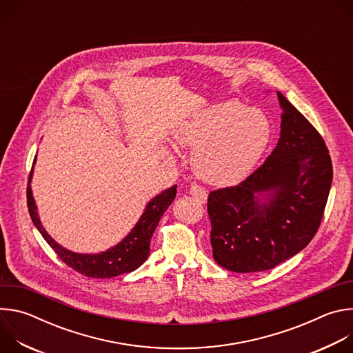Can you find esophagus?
<instances>
[{"instance_id": "esophagus-1", "label": "esophagus", "mask_w": 353, "mask_h": 353, "mask_svg": "<svg viewBox=\"0 0 353 353\" xmlns=\"http://www.w3.org/2000/svg\"><path fill=\"white\" fill-rule=\"evenodd\" d=\"M190 194L195 198V201L201 204H205L207 203V198H208V192L198 184H191L190 187Z\"/></svg>"}]
</instances>
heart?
Instances as JSON below:
<instances>
[{
	"label": "heart",
	"instance_id": "b5f03b06",
	"mask_svg": "<svg viewBox=\"0 0 353 353\" xmlns=\"http://www.w3.org/2000/svg\"><path fill=\"white\" fill-rule=\"evenodd\" d=\"M270 123L257 109L228 100L201 110L173 137L174 145L195 149V174L214 185L241 181L256 166L270 141Z\"/></svg>",
	"mask_w": 353,
	"mask_h": 353
}]
</instances>
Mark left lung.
<instances>
[{
  "mask_svg": "<svg viewBox=\"0 0 353 353\" xmlns=\"http://www.w3.org/2000/svg\"><path fill=\"white\" fill-rule=\"evenodd\" d=\"M276 93L283 110L276 148L240 184L208 196L214 260L233 272L267 271L303 250L320 228L332 183L323 137Z\"/></svg>",
  "mask_w": 353,
  "mask_h": 353,
  "instance_id": "obj_1",
  "label": "left lung"
}]
</instances>
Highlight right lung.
I'll return each instance as SVG.
<instances>
[{
  "mask_svg": "<svg viewBox=\"0 0 353 353\" xmlns=\"http://www.w3.org/2000/svg\"><path fill=\"white\" fill-rule=\"evenodd\" d=\"M32 173H33V168L29 174L28 190H26L28 208H29V215L32 218V222L34 223L37 230L41 233L44 240L50 244V247L56 251V254L61 259V261H64L74 271L89 278H100V279L113 278L121 274L135 271L139 265H142L149 256L150 239H152V234L162 215L170 207L177 192L176 191L177 185H173L165 190L163 192H161L159 195H157L155 198L150 199L145 208V212L139 218L135 228L117 245L99 254H78V253H72V251L56 243L47 234L44 228L41 226L34 199L32 195V187H30Z\"/></svg>",
  "mask_w": 353,
  "mask_h": 353,
  "instance_id": "obj_1",
  "label": "right lung"
}]
</instances>
